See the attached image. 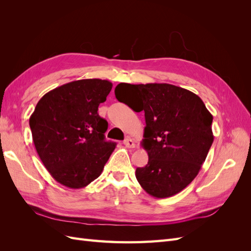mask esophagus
I'll use <instances>...</instances> for the list:
<instances>
[{"mask_svg": "<svg viewBox=\"0 0 251 251\" xmlns=\"http://www.w3.org/2000/svg\"><path fill=\"white\" fill-rule=\"evenodd\" d=\"M124 144H125V146H126V148H131V149L135 148V142H134L133 139H131L130 137H127V138L125 139Z\"/></svg>", "mask_w": 251, "mask_h": 251, "instance_id": "esophagus-1", "label": "esophagus"}]
</instances>
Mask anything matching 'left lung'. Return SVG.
<instances>
[{"instance_id": "left-lung-1", "label": "left lung", "mask_w": 251, "mask_h": 251, "mask_svg": "<svg viewBox=\"0 0 251 251\" xmlns=\"http://www.w3.org/2000/svg\"><path fill=\"white\" fill-rule=\"evenodd\" d=\"M118 101L144 111L141 146L149 162L136 169V178L149 195L168 198L180 193L198 175L214 141L212 115L201 98L170 83L115 88Z\"/></svg>"}]
</instances>
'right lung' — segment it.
Returning <instances> with one entry per match:
<instances>
[{"mask_svg":"<svg viewBox=\"0 0 251 251\" xmlns=\"http://www.w3.org/2000/svg\"><path fill=\"white\" fill-rule=\"evenodd\" d=\"M112 82H68L45 94L29 119L35 150L58 183L81 188L100 177L116 142L107 141L108 121L98 115Z\"/></svg>","mask_w":251,"mask_h":251,"instance_id":"1","label":"right lung"}]
</instances>
